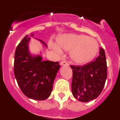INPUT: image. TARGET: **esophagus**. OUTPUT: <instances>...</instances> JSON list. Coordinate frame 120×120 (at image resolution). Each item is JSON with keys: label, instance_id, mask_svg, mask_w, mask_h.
I'll list each match as a JSON object with an SVG mask.
<instances>
[{"label": "esophagus", "instance_id": "esophagus-1", "mask_svg": "<svg viewBox=\"0 0 120 120\" xmlns=\"http://www.w3.org/2000/svg\"><path fill=\"white\" fill-rule=\"evenodd\" d=\"M61 65H68V63L66 61H61V63H60Z\"/></svg>", "mask_w": 120, "mask_h": 120}]
</instances>
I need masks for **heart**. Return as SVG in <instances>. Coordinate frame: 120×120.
Instances as JSON below:
<instances>
[{"label": "heart", "mask_w": 120, "mask_h": 120, "mask_svg": "<svg viewBox=\"0 0 120 120\" xmlns=\"http://www.w3.org/2000/svg\"><path fill=\"white\" fill-rule=\"evenodd\" d=\"M57 44L52 43L51 47L60 52L61 49L70 50L71 61L78 65L88 63L94 58L98 51V45L95 39L83 35L64 34L56 39Z\"/></svg>", "instance_id": "obj_1"}]
</instances>
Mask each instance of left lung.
Wrapping results in <instances>:
<instances>
[{
  "instance_id": "left-lung-1",
  "label": "left lung",
  "mask_w": 120,
  "mask_h": 120,
  "mask_svg": "<svg viewBox=\"0 0 120 120\" xmlns=\"http://www.w3.org/2000/svg\"><path fill=\"white\" fill-rule=\"evenodd\" d=\"M73 69L71 90L73 96L82 102L98 97L107 78V64L105 50L100 48L99 56L87 64L70 65Z\"/></svg>"
}]
</instances>
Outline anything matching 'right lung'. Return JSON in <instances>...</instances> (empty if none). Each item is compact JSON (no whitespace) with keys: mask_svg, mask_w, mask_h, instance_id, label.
<instances>
[{"mask_svg":"<svg viewBox=\"0 0 120 120\" xmlns=\"http://www.w3.org/2000/svg\"><path fill=\"white\" fill-rule=\"evenodd\" d=\"M30 40L28 35L24 37L15 50V77L26 97L36 100H44L50 96L60 65L58 62L43 61L41 55L34 56L30 55L28 47ZM38 40L47 46L43 41Z\"/></svg>","mask_w":120,"mask_h":120,"instance_id":"add662e5","label":"right lung"}]
</instances>
